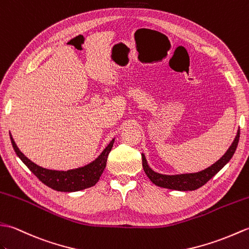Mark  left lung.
<instances>
[{
  "label": "left lung",
  "instance_id": "obj_1",
  "mask_svg": "<svg viewBox=\"0 0 249 249\" xmlns=\"http://www.w3.org/2000/svg\"><path fill=\"white\" fill-rule=\"evenodd\" d=\"M239 140H240V131H237V135L235 137L234 142L228 149V151L222 157V159H219L216 163H214L211 167H209L202 171H199V173L178 175V176H166V175L158 174L148 166L146 158L143 154L142 156V168L145 170L148 178L158 186L165 187V189L177 190V191H194L206 184L214 175H216L218 171L230 161V159L232 158V156L235 152Z\"/></svg>",
  "mask_w": 249,
  "mask_h": 249
}]
</instances>
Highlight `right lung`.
Segmentation results:
<instances>
[{
	"mask_svg": "<svg viewBox=\"0 0 249 249\" xmlns=\"http://www.w3.org/2000/svg\"><path fill=\"white\" fill-rule=\"evenodd\" d=\"M13 147L21 161L23 162L29 169L39 179L43 184L51 187V189L58 192H76L84 189H88L95 185L100 179V177L106 168L107 157L109 151L112 150L114 140L108 143V146L104 149L103 152L99 156L97 160L92 163L86 165L84 167H80L76 169H71L67 171L51 170L38 166L33 163L31 160L27 159L22 153L19 148L17 147L15 141L10 135Z\"/></svg>",
	"mask_w": 249,
	"mask_h": 249,
	"instance_id": "obj_1",
	"label": "right lung"
}]
</instances>
